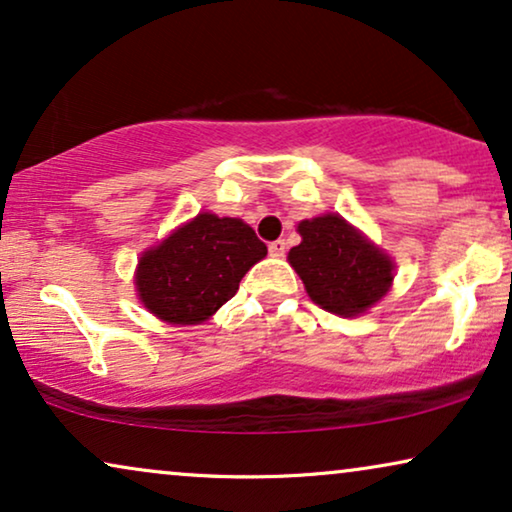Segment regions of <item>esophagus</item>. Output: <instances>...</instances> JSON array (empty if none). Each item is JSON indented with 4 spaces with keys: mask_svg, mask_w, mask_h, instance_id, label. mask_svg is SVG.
Returning <instances> with one entry per match:
<instances>
[{
    "mask_svg": "<svg viewBox=\"0 0 512 512\" xmlns=\"http://www.w3.org/2000/svg\"><path fill=\"white\" fill-rule=\"evenodd\" d=\"M268 251H270V256L282 258V256H284V251H286V242H284V240H275V242H270V244H268Z\"/></svg>",
    "mask_w": 512,
    "mask_h": 512,
    "instance_id": "34e87169",
    "label": "esophagus"
}]
</instances>
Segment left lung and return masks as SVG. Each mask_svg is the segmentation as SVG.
I'll return each instance as SVG.
<instances>
[{"label": "left lung", "instance_id": "1", "mask_svg": "<svg viewBox=\"0 0 512 512\" xmlns=\"http://www.w3.org/2000/svg\"><path fill=\"white\" fill-rule=\"evenodd\" d=\"M303 242L289 251L291 268L321 310L356 317L387 296L394 261L338 214L298 223Z\"/></svg>", "mask_w": 512, "mask_h": 512}]
</instances>
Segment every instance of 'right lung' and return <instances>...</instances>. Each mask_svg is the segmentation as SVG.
Instances as JSON below:
<instances>
[{
	"instance_id": "1",
	"label": "right lung",
	"mask_w": 512,
	"mask_h": 512,
	"mask_svg": "<svg viewBox=\"0 0 512 512\" xmlns=\"http://www.w3.org/2000/svg\"><path fill=\"white\" fill-rule=\"evenodd\" d=\"M265 254L242 219L202 212L144 251L135 275L139 300L167 324H200L235 296Z\"/></svg>"
}]
</instances>
